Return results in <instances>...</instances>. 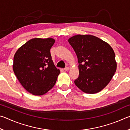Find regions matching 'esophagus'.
Masks as SVG:
<instances>
[{"label":"esophagus","mask_w":130,"mask_h":130,"mask_svg":"<svg viewBox=\"0 0 130 130\" xmlns=\"http://www.w3.org/2000/svg\"><path fill=\"white\" fill-rule=\"evenodd\" d=\"M63 69H64V70H65V71H68V70H69V68L68 67H65Z\"/></svg>","instance_id":"esophagus-1"}]
</instances>
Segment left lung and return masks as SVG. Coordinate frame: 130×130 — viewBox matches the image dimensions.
<instances>
[{"mask_svg":"<svg viewBox=\"0 0 130 130\" xmlns=\"http://www.w3.org/2000/svg\"><path fill=\"white\" fill-rule=\"evenodd\" d=\"M68 42L77 55L79 76L74 84L87 93L104 88L116 70L115 55L108 43L91 35H77Z\"/></svg>","mask_w":130,"mask_h":130,"instance_id":"obj_1","label":"left lung"}]
</instances>
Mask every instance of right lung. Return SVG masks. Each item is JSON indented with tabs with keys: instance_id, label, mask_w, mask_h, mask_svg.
<instances>
[{
	"instance_id": "obj_1",
	"label": "right lung",
	"mask_w": 130,
	"mask_h": 130,
	"mask_svg": "<svg viewBox=\"0 0 130 130\" xmlns=\"http://www.w3.org/2000/svg\"><path fill=\"white\" fill-rule=\"evenodd\" d=\"M54 39L33 38L19 48L14 57L13 70L25 89L34 95L51 89L60 74L53 62L50 49Z\"/></svg>"
}]
</instances>
